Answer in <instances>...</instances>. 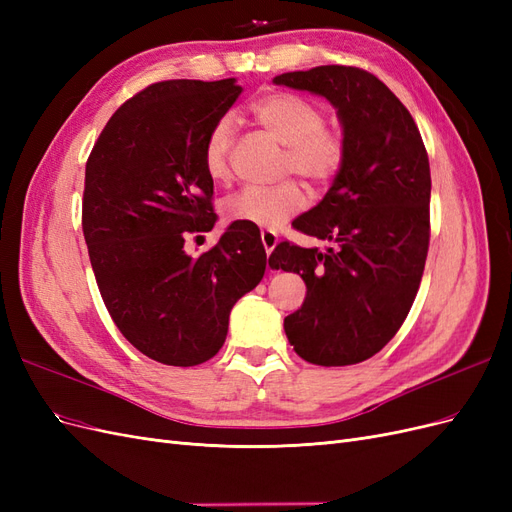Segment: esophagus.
Instances as JSON below:
<instances>
[{
    "mask_svg": "<svg viewBox=\"0 0 512 512\" xmlns=\"http://www.w3.org/2000/svg\"><path fill=\"white\" fill-rule=\"evenodd\" d=\"M260 239H262V245H265V252L271 254L275 250V245H277V235H275V232L273 230H262L260 232Z\"/></svg>",
    "mask_w": 512,
    "mask_h": 512,
    "instance_id": "esophagus-1",
    "label": "esophagus"
}]
</instances>
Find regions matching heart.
Returning a JSON list of instances; mask_svg holds the SVG:
<instances>
[{
	"mask_svg": "<svg viewBox=\"0 0 512 512\" xmlns=\"http://www.w3.org/2000/svg\"><path fill=\"white\" fill-rule=\"evenodd\" d=\"M254 119L273 138L286 145L284 170L303 177L309 183L322 185L335 177L344 160L342 136L324 126L320 108L288 91H269L252 104ZM235 123L230 117L215 121L205 149L203 164L213 181L228 177V153L232 145ZM307 203L299 183L284 181L271 188H245L226 198L224 213L232 222H245L258 228L282 226Z\"/></svg>",
	"mask_w": 512,
	"mask_h": 512,
	"instance_id": "heart-1",
	"label": "heart"
}]
</instances>
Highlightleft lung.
<instances>
[{"mask_svg":"<svg viewBox=\"0 0 512 512\" xmlns=\"http://www.w3.org/2000/svg\"><path fill=\"white\" fill-rule=\"evenodd\" d=\"M273 83L329 100L344 136L329 192L292 222L333 245L320 252L284 241L269 256L271 269L299 273L307 286L284 331L307 363H361L399 331L423 277L431 196L423 138L408 108L365 70L318 66Z\"/></svg>","mask_w":512,"mask_h":512,"instance_id":"1","label":"left lung"}]
</instances>
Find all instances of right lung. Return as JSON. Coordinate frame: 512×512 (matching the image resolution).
<instances>
[{
  "instance_id": "1",
  "label": "right lung",
  "mask_w": 512,
  "mask_h": 512,
  "mask_svg": "<svg viewBox=\"0 0 512 512\" xmlns=\"http://www.w3.org/2000/svg\"><path fill=\"white\" fill-rule=\"evenodd\" d=\"M241 87L162 81L108 119L85 166L83 235L104 305L149 359L192 367L226 342L230 309L267 269L260 230L232 222L209 252L183 250L209 232L213 179L205 141Z\"/></svg>"
}]
</instances>
